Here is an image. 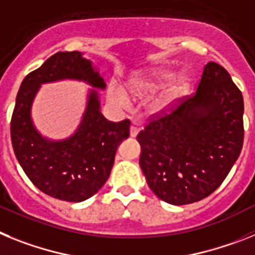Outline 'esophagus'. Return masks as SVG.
<instances>
[{"instance_id": "1", "label": "esophagus", "mask_w": 255, "mask_h": 255, "mask_svg": "<svg viewBox=\"0 0 255 255\" xmlns=\"http://www.w3.org/2000/svg\"><path fill=\"white\" fill-rule=\"evenodd\" d=\"M129 134H130V137H136L137 134H138V127H137V126H134V123L130 126Z\"/></svg>"}]
</instances>
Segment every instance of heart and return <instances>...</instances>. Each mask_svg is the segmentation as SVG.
Listing matches in <instances>:
<instances>
[{
	"label": "heart",
	"instance_id": "heart-1",
	"mask_svg": "<svg viewBox=\"0 0 255 255\" xmlns=\"http://www.w3.org/2000/svg\"><path fill=\"white\" fill-rule=\"evenodd\" d=\"M160 90L163 91L152 104L156 113L167 112L187 96L191 90V78L186 73L176 75L173 68L161 66L130 75L126 82V92L119 86L110 85L108 96L117 105L127 106L129 103L127 94L134 100H146Z\"/></svg>",
	"mask_w": 255,
	"mask_h": 255
}]
</instances>
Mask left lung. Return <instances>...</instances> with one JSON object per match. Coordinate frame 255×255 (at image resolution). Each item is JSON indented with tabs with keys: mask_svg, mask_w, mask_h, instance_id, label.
<instances>
[{
	"mask_svg": "<svg viewBox=\"0 0 255 255\" xmlns=\"http://www.w3.org/2000/svg\"><path fill=\"white\" fill-rule=\"evenodd\" d=\"M244 100L225 68L209 61L195 95L141 130L140 167L159 199L185 205L207 198L238 160Z\"/></svg>",
	"mask_w": 255,
	"mask_h": 255,
	"instance_id": "1",
	"label": "left lung"
}]
</instances>
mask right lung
<instances>
[{"label":"right lung","instance_id":"1","mask_svg":"<svg viewBox=\"0 0 255 255\" xmlns=\"http://www.w3.org/2000/svg\"><path fill=\"white\" fill-rule=\"evenodd\" d=\"M83 81L86 108L70 136L52 140L35 127L31 106L42 84ZM106 83L94 63L78 51L57 52L21 82L11 118V141L16 159L33 185L59 200L79 203L94 196L109 178L115 152L129 136V121H106L100 91Z\"/></svg>","mask_w":255,"mask_h":255}]
</instances>
